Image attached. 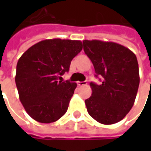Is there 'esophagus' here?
Here are the masks:
<instances>
[{"label": "esophagus", "instance_id": "1", "mask_svg": "<svg viewBox=\"0 0 151 151\" xmlns=\"http://www.w3.org/2000/svg\"><path fill=\"white\" fill-rule=\"evenodd\" d=\"M87 84L86 82H78V86H86Z\"/></svg>", "mask_w": 151, "mask_h": 151}]
</instances>
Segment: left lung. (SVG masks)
Instances as JSON below:
<instances>
[{
  "instance_id": "left-lung-1",
  "label": "left lung",
  "mask_w": 151,
  "mask_h": 151,
  "mask_svg": "<svg viewBox=\"0 0 151 151\" xmlns=\"http://www.w3.org/2000/svg\"><path fill=\"white\" fill-rule=\"evenodd\" d=\"M83 49L95 67L99 85L91 82L92 95L85 100L89 115L103 124L117 123L133 106L139 86L136 55L123 45L83 40Z\"/></svg>"
}]
</instances>
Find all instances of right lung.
<instances>
[{"mask_svg": "<svg viewBox=\"0 0 151 151\" xmlns=\"http://www.w3.org/2000/svg\"><path fill=\"white\" fill-rule=\"evenodd\" d=\"M82 49L80 40H45L19 58L15 82L22 104L35 120L52 123L65 114L77 83L59 81L60 76Z\"/></svg>", "mask_w": 151, "mask_h": 151, "instance_id": "1", "label": "right lung"}]
</instances>
